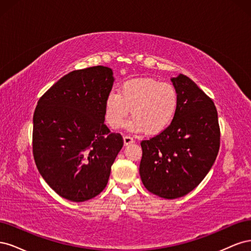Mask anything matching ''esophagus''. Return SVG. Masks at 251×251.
Wrapping results in <instances>:
<instances>
[{
	"instance_id": "esophagus-1",
	"label": "esophagus",
	"mask_w": 251,
	"mask_h": 251,
	"mask_svg": "<svg viewBox=\"0 0 251 251\" xmlns=\"http://www.w3.org/2000/svg\"><path fill=\"white\" fill-rule=\"evenodd\" d=\"M124 142H125V146H128V144L134 142V139H133V137H131V136L126 135V136H124Z\"/></svg>"
}]
</instances>
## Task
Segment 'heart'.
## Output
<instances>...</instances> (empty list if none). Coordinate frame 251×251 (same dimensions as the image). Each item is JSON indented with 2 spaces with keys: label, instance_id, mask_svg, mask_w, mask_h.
I'll list each match as a JSON object with an SVG mask.
<instances>
[{
  "label": "heart",
  "instance_id": "b5f03b06",
  "mask_svg": "<svg viewBox=\"0 0 251 251\" xmlns=\"http://www.w3.org/2000/svg\"><path fill=\"white\" fill-rule=\"evenodd\" d=\"M179 94L169 82L154 78H135L125 81L118 93L111 92L104 102V117L112 128L124 124L128 113L133 118L126 124L128 130L158 135L165 131L176 118Z\"/></svg>",
  "mask_w": 251,
  "mask_h": 251
}]
</instances>
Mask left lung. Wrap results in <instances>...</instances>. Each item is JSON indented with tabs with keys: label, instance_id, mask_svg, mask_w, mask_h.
<instances>
[{
	"label": "left lung",
	"instance_id": "obj_1",
	"mask_svg": "<svg viewBox=\"0 0 251 251\" xmlns=\"http://www.w3.org/2000/svg\"><path fill=\"white\" fill-rule=\"evenodd\" d=\"M172 81L180 101L176 118L165 131L140 142L142 183L164 199L180 198L198 186L220 149L218 112L211 98L186 75Z\"/></svg>",
	"mask_w": 251,
	"mask_h": 251
}]
</instances>
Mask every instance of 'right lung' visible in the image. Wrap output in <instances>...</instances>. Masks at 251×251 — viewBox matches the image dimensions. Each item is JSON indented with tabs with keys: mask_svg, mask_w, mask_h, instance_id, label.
<instances>
[{
	"mask_svg": "<svg viewBox=\"0 0 251 251\" xmlns=\"http://www.w3.org/2000/svg\"><path fill=\"white\" fill-rule=\"evenodd\" d=\"M113 72L95 66L68 73L40 98L33 114L36 168L63 198L83 202L107 186L123 136L104 125Z\"/></svg>",
	"mask_w": 251,
	"mask_h": 251,
	"instance_id": "1",
	"label": "right lung"
}]
</instances>
